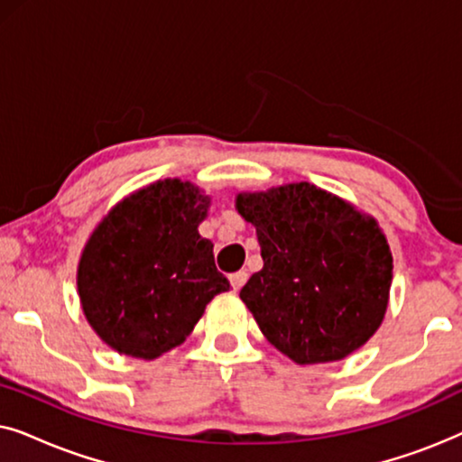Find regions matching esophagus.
Listing matches in <instances>:
<instances>
[{
	"mask_svg": "<svg viewBox=\"0 0 462 462\" xmlns=\"http://www.w3.org/2000/svg\"><path fill=\"white\" fill-rule=\"evenodd\" d=\"M245 280H248V273H245V271H237V273H233V275L229 277L231 286H233V290H236V292H237V290H242Z\"/></svg>",
	"mask_w": 462,
	"mask_h": 462,
	"instance_id": "esophagus-1",
	"label": "esophagus"
}]
</instances>
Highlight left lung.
<instances>
[{
    "mask_svg": "<svg viewBox=\"0 0 462 462\" xmlns=\"http://www.w3.org/2000/svg\"><path fill=\"white\" fill-rule=\"evenodd\" d=\"M263 269L239 292L264 338L299 365L338 362L381 328L393 256L376 218L311 182L237 193Z\"/></svg>",
    "mask_w": 462,
    "mask_h": 462,
    "instance_id": "obj_1",
    "label": "left lung"
}]
</instances>
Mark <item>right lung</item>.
Listing matches in <instances>:
<instances>
[{
    "instance_id": "obj_1",
    "label": "right lung",
    "mask_w": 462,
    "mask_h": 462,
    "mask_svg": "<svg viewBox=\"0 0 462 462\" xmlns=\"http://www.w3.org/2000/svg\"><path fill=\"white\" fill-rule=\"evenodd\" d=\"M210 195L163 179L117 201L94 226L78 264L84 315L122 356L155 359L182 345L206 305L229 290L198 226Z\"/></svg>"
}]
</instances>
